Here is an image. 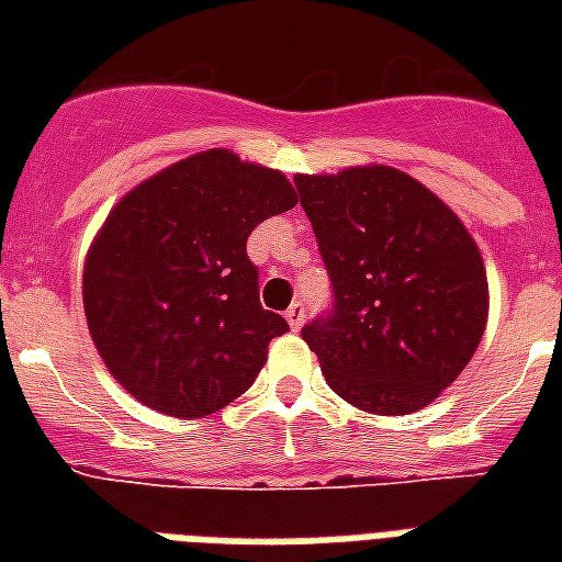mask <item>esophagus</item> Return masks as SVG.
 <instances>
[{
    "mask_svg": "<svg viewBox=\"0 0 562 562\" xmlns=\"http://www.w3.org/2000/svg\"><path fill=\"white\" fill-rule=\"evenodd\" d=\"M303 317H306V308H303V303H291V308L285 312V321H289V326L297 333L300 326H303Z\"/></svg>",
    "mask_w": 562,
    "mask_h": 562,
    "instance_id": "1",
    "label": "esophagus"
}]
</instances>
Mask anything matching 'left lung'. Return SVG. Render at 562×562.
<instances>
[{
    "label": "left lung",
    "mask_w": 562,
    "mask_h": 562,
    "mask_svg": "<svg viewBox=\"0 0 562 562\" xmlns=\"http://www.w3.org/2000/svg\"><path fill=\"white\" fill-rule=\"evenodd\" d=\"M300 203L335 289V312L303 329L326 384L370 414L435 402L487 326L484 259L463 221L391 166L297 175Z\"/></svg>",
    "instance_id": "left-lung-1"
}]
</instances>
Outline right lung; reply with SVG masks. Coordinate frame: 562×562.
<instances>
[{
	"mask_svg": "<svg viewBox=\"0 0 562 562\" xmlns=\"http://www.w3.org/2000/svg\"><path fill=\"white\" fill-rule=\"evenodd\" d=\"M285 175L227 148L136 183L83 262V315L110 375L169 417H206L254 384L289 324L259 306L247 236L291 210Z\"/></svg>",
	"mask_w": 562,
	"mask_h": 562,
	"instance_id": "obj_1",
	"label": "right lung"
}]
</instances>
